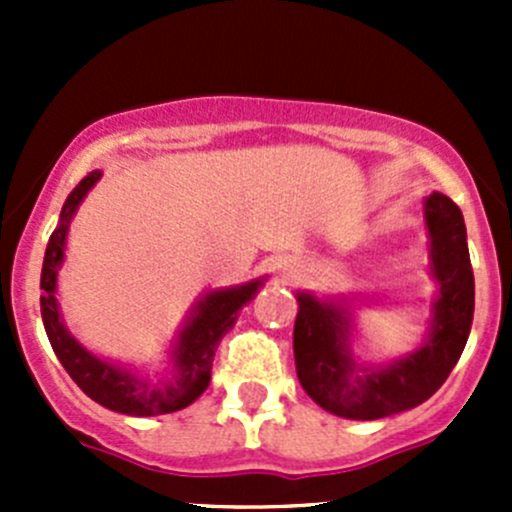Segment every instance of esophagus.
Instances as JSON below:
<instances>
[{"label":"esophagus","instance_id":"esophagus-1","mask_svg":"<svg viewBox=\"0 0 512 512\" xmlns=\"http://www.w3.org/2000/svg\"><path fill=\"white\" fill-rule=\"evenodd\" d=\"M294 275H297V267L294 265L282 267V280H294Z\"/></svg>","mask_w":512,"mask_h":512}]
</instances>
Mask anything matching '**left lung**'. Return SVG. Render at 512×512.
I'll return each mask as SVG.
<instances>
[{
	"label": "left lung",
	"instance_id": "8db88e82",
	"mask_svg": "<svg viewBox=\"0 0 512 512\" xmlns=\"http://www.w3.org/2000/svg\"><path fill=\"white\" fill-rule=\"evenodd\" d=\"M423 225L428 235V275L436 282L431 319L414 352L366 364L354 352V297H317L299 289L294 319V364L297 379L314 404L352 421L394 416L431 399L461 359L473 324L471 255L463 213L443 193L423 198Z\"/></svg>",
	"mask_w": 512,
	"mask_h": 512
}]
</instances>
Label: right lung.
Instances as JSON below:
<instances>
[{
    "instance_id": "obj_1",
    "label": "right lung",
    "mask_w": 512,
    "mask_h": 512,
    "mask_svg": "<svg viewBox=\"0 0 512 512\" xmlns=\"http://www.w3.org/2000/svg\"><path fill=\"white\" fill-rule=\"evenodd\" d=\"M101 170H91L79 185L69 193L61 208L59 225L51 232L46 245L44 267H41V319H44L46 337L51 349L59 356L61 366L69 371L81 391L96 404L118 411L126 416H160L173 414L193 404L210 384L215 349L220 339L235 327L240 309L255 299L267 277L242 282L235 287L210 289L205 292L185 317L170 342L168 371L148 376L126 364H116L84 347L74 334L66 329L61 317L59 299V270L66 257V237L76 210L84 203L89 190L101 180Z\"/></svg>"
}]
</instances>
